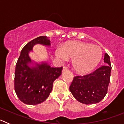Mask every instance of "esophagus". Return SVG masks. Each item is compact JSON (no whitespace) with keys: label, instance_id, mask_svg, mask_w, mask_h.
<instances>
[{"label":"esophagus","instance_id":"esophagus-1","mask_svg":"<svg viewBox=\"0 0 124 124\" xmlns=\"http://www.w3.org/2000/svg\"><path fill=\"white\" fill-rule=\"evenodd\" d=\"M68 70V68L66 67V66H64V67H63V71H66V70Z\"/></svg>","mask_w":124,"mask_h":124}]
</instances>
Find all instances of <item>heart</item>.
I'll return each mask as SVG.
<instances>
[{
	"instance_id": "1",
	"label": "heart",
	"mask_w": 124,
	"mask_h": 124,
	"mask_svg": "<svg viewBox=\"0 0 124 124\" xmlns=\"http://www.w3.org/2000/svg\"><path fill=\"white\" fill-rule=\"evenodd\" d=\"M57 58L63 61L73 60L72 64L78 73L90 71L99 63L102 50L99 46L81 41H70L56 50Z\"/></svg>"
}]
</instances>
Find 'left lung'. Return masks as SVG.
Masks as SVG:
<instances>
[{
  "instance_id": "left-lung-1",
  "label": "left lung",
  "mask_w": 124,
  "mask_h": 124,
  "mask_svg": "<svg viewBox=\"0 0 124 124\" xmlns=\"http://www.w3.org/2000/svg\"><path fill=\"white\" fill-rule=\"evenodd\" d=\"M104 62L106 64L92 73L74 76L70 91L78 101L84 104H92L99 102L106 96L112 69L107 53L104 54Z\"/></svg>"
}]
</instances>
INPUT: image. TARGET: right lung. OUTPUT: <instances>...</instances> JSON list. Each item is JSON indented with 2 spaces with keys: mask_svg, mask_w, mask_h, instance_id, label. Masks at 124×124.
Returning <instances> with one entry per match:
<instances>
[{
  "mask_svg": "<svg viewBox=\"0 0 124 124\" xmlns=\"http://www.w3.org/2000/svg\"><path fill=\"white\" fill-rule=\"evenodd\" d=\"M36 44L50 45V40L41 36L28 43L22 50L15 71L14 87L18 99L28 105H37L44 102L50 96L53 82L61 74L63 67L52 68L46 62L33 63L29 52Z\"/></svg>",
  "mask_w": 124,
  "mask_h": 124,
  "instance_id": "obj_1",
  "label": "right lung"
}]
</instances>
